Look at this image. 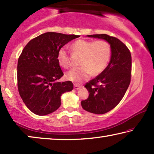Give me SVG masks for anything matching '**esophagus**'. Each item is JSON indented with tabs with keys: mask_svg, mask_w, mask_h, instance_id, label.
Segmentation results:
<instances>
[{
	"mask_svg": "<svg viewBox=\"0 0 154 154\" xmlns=\"http://www.w3.org/2000/svg\"><path fill=\"white\" fill-rule=\"evenodd\" d=\"M80 88H81V86H79V85H75V84H74V89L79 90Z\"/></svg>",
	"mask_w": 154,
	"mask_h": 154,
	"instance_id": "1",
	"label": "esophagus"
}]
</instances>
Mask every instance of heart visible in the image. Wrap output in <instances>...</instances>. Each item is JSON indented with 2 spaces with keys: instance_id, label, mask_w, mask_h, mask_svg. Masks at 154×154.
I'll return each instance as SVG.
<instances>
[{
  "instance_id": "b5f03b06",
  "label": "heart",
  "mask_w": 154,
  "mask_h": 154,
  "mask_svg": "<svg viewBox=\"0 0 154 154\" xmlns=\"http://www.w3.org/2000/svg\"><path fill=\"white\" fill-rule=\"evenodd\" d=\"M71 50L80 54L79 65L66 73V79L75 83L88 80L92 75H99L108 66L111 57V46L105 40L96 41L80 39L73 42ZM57 60L60 65L68 68L70 64L69 54L64 48H61L57 52Z\"/></svg>"
}]
</instances>
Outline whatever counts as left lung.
<instances>
[{"instance_id": "left-lung-1", "label": "left lung", "mask_w": 154, "mask_h": 154, "mask_svg": "<svg viewBox=\"0 0 154 154\" xmlns=\"http://www.w3.org/2000/svg\"><path fill=\"white\" fill-rule=\"evenodd\" d=\"M104 39L111 46L110 62L100 75L85 85L89 92L81 106L88 112L104 114L115 108L125 95L131 81L132 57L129 49L117 38L106 34L88 35Z\"/></svg>"}]
</instances>
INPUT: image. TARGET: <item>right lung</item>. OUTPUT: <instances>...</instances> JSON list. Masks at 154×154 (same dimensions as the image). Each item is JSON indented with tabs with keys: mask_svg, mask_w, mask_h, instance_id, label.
Wrapping results in <instances>:
<instances>
[{
	"mask_svg": "<svg viewBox=\"0 0 154 154\" xmlns=\"http://www.w3.org/2000/svg\"><path fill=\"white\" fill-rule=\"evenodd\" d=\"M80 35L47 32L31 40L17 63V87L23 102L31 111L45 116L61 105V95L73 88L72 82H57L63 76L57 52Z\"/></svg>",
	"mask_w": 154,
	"mask_h": 154,
	"instance_id": "right-lung-1",
	"label": "right lung"
}]
</instances>
